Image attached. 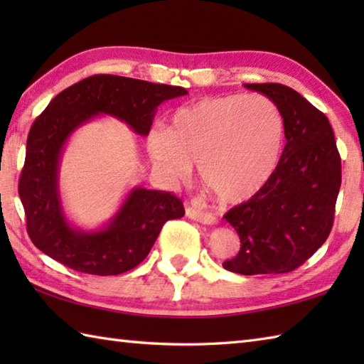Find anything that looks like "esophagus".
I'll use <instances>...</instances> for the list:
<instances>
[{"instance_id": "1", "label": "esophagus", "mask_w": 364, "mask_h": 364, "mask_svg": "<svg viewBox=\"0 0 364 364\" xmlns=\"http://www.w3.org/2000/svg\"><path fill=\"white\" fill-rule=\"evenodd\" d=\"M186 215L192 220L203 223V225H214V223L218 222V219H215L213 214L198 211V210H196V208H191V206L186 208Z\"/></svg>"}]
</instances>
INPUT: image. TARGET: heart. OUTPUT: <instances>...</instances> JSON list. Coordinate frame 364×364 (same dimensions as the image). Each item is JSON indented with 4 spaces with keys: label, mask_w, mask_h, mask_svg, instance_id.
Returning a JSON list of instances; mask_svg holds the SVG:
<instances>
[{
    "label": "heart",
    "mask_w": 364,
    "mask_h": 364,
    "mask_svg": "<svg viewBox=\"0 0 364 364\" xmlns=\"http://www.w3.org/2000/svg\"><path fill=\"white\" fill-rule=\"evenodd\" d=\"M284 123L266 95H222L178 107L170 127H153L145 149L168 186L198 175L220 202L255 197L274 175L283 150Z\"/></svg>",
    "instance_id": "obj_1"
}]
</instances>
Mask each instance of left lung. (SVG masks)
Listing matches in <instances>:
<instances>
[{"label": "left lung", "instance_id": "left-lung-1", "mask_svg": "<svg viewBox=\"0 0 364 364\" xmlns=\"http://www.w3.org/2000/svg\"><path fill=\"white\" fill-rule=\"evenodd\" d=\"M244 87L278 106L286 145L266 186L223 215L241 239V249L222 266L242 275L291 272L330 235L341 188V158L326 114L299 92L278 82Z\"/></svg>", "mask_w": 364, "mask_h": 364}]
</instances>
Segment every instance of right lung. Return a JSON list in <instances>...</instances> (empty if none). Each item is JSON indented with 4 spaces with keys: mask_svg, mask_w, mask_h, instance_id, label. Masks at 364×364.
I'll return each mask as SVG.
<instances>
[{
    "mask_svg": "<svg viewBox=\"0 0 364 364\" xmlns=\"http://www.w3.org/2000/svg\"><path fill=\"white\" fill-rule=\"evenodd\" d=\"M183 95H188L184 87L95 75L51 100L29 129L18 183L28 235L38 250L92 275H119L145 259L162 225L184 215L181 200L166 191L136 186L102 227L78 228L68 220L60 198V159L70 136L98 115L119 119L136 134L146 136L158 106Z\"/></svg>",
    "mask_w": 364,
    "mask_h": 364,
    "instance_id": "add662e5",
    "label": "right lung"
}]
</instances>
